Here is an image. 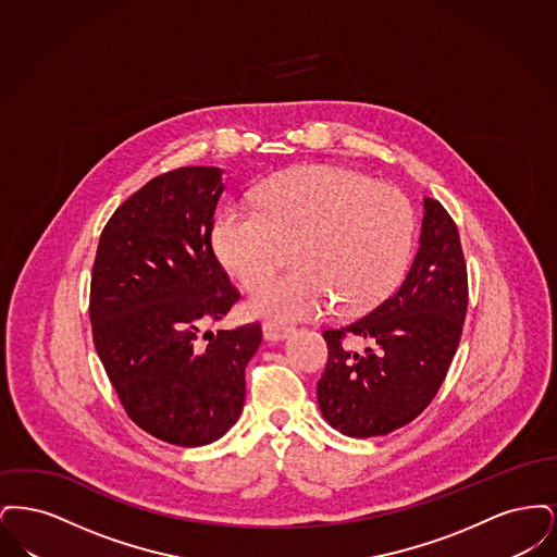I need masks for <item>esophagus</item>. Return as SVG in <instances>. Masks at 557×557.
Wrapping results in <instances>:
<instances>
[{"mask_svg":"<svg viewBox=\"0 0 557 557\" xmlns=\"http://www.w3.org/2000/svg\"><path fill=\"white\" fill-rule=\"evenodd\" d=\"M294 327L292 325H284V323H277V321H265L263 323V336L265 341H284L288 338Z\"/></svg>","mask_w":557,"mask_h":557,"instance_id":"1","label":"esophagus"}]
</instances>
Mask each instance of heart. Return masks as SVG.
<instances>
[{
  "label": "heart",
  "mask_w": 557,
  "mask_h": 557,
  "mask_svg": "<svg viewBox=\"0 0 557 557\" xmlns=\"http://www.w3.org/2000/svg\"><path fill=\"white\" fill-rule=\"evenodd\" d=\"M259 209H227L212 246L244 288H255L295 248L297 265L263 284L248 309L267 318H319L334 302L363 313L384 300L409 263L416 216L409 198L368 175L309 164L282 173L259 191Z\"/></svg>",
  "instance_id": "heart-1"
}]
</instances>
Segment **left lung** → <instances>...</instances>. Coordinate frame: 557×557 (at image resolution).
Listing matches in <instances>:
<instances>
[{"label":"left lung","mask_w":557,"mask_h":557,"mask_svg":"<svg viewBox=\"0 0 557 557\" xmlns=\"http://www.w3.org/2000/svg\"><path fill=\"white\" fill-rule=\"evenodd\" d=\"M420 250L397 290L368 315L323 330L327 366L318 382L323 418L346 436H384L436 397L463 332L468 267L447 209L424 198ZM363 339L366 351H355Z\"/></svg>","instance_id":"obj_1"}]
</instances>
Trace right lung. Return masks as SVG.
Returning <instances> with one entry per match:
<instances>
[{
  "label": "right lung",
  "mask_w": 557,
  "mask_h": 557,
  "mask_svg": "<svg viewBox=\"0 0 557 557\" xmlns=\"http://www.w3.org/2000/svg\"><path fill=\"white\" fill-rule=\"evenodd\" d=\"M214 166L162 173L108 219L89 286L98 357L127 418L177 447H200L238 422L244 370L261 323L202 332L239 300L212 250Z\"/></svg>",
  "instance_id": "obj_1"
}]
</instances>
